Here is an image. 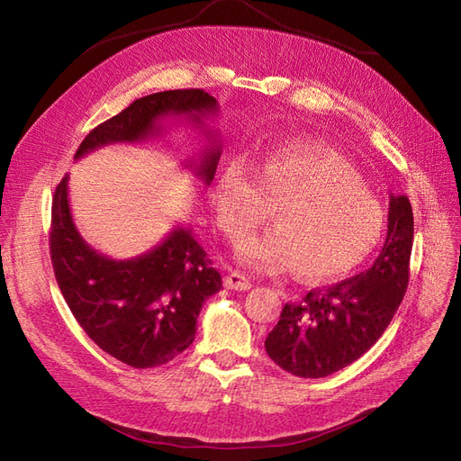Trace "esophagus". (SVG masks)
Here are the masks:
<instances>
[{
  "label": "esophagus",
  "mask_w": 461,
  "mask_h": 461,
  "mask_svg": "<svg viewBox=\"0 0 461 461\" xmlns=\"http://www.w3.org/2000/svg\"><path fill=\"white\" fill-rule=\"evenodd\" d=\"M225 286L229 290H249L252 288V283H249V278L239 271H232L225 276Z\"/></svg>",
  "instance_id": "esophagus-1"
}]
</instances>
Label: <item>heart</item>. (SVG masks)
<instances>
[{"mask_svg": "<svg viewBox=\"0 0 461 461\" xmlns=\"http://www.w3.org/2000/svg\"><path fill=\"white\" fill-rule=\"evenodd\" d=\"M229 165L215 183L219 227L232 240L275 207V229L249 234L236 258L263 273L294 269L305 281L340 278L364 263L384 230V209L356 167L332 149L286 144Z\"/></svg>", "mask_w": 461, "mask_h": 461, "instance_id": "1", "label": "heart"}]
</instances>
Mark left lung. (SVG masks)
Here are the masks:
<instances>
[{
    "label": "left lung",
    "instance_id": "1",
    "mask_svg": "<svg viewBox=\"0 0 461 461\" xmlns=\"http://www.w3.org/2000/svg\"><path fill=\"white\" fill-rule=\"evenodd\" d=\"M413 213L408 196L388 203V232L373 267L327 288L288 302L265 339L278 367L321 379L354 364L381 339L410 283Z\"/></svg>",
    "mask_w": 461,
    "mask_h": 461
}]
</instances>
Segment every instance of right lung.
Returning a JSON list of instances; mask_svg holds the SVG:
<instances>
[{
	"instance_id": "right-lung-1",
	"label": "right lung",
	"mask_w": 461,
	"mask_h": 461,
	"mask_svg": "<svg viewBox=\"0 0 461 461\" xmlns=\"http://www.w3.org/2000/svg\"><path fill=\"white\" fill-rule=\"evenodd\" d=\"M217 100L203 90H167L140 97L82 140L75 158L105 144L138 142L159 132L167 115H188L196 124L217 113ZM221 144L209 146L196 176H215ZM65 175L51 203L50 256L61 294L88 337L136 369L158 367L194 342L203 302L222 288L221 275L190 229L178 227L149 252L134 259L97 254L78 234L68 207Z\"/></svg>"
}]
</instances>
